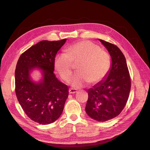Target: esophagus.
<instances>
[{
    "mask_svg": "<svg viewBox=\"0 0 150 150\" xmlns=\"http://www.w3.org/2000/svg\"><path fill=\"white\" fill-rule=\"evenodd\" d=\"M77 92H78V90L76 89L71 88V89L69 90V94H74V93H76Z\"/></svg>",
    "mask_w": 150,
    "mask_h": 150,
    "instance_id": "1",
    "label": "esophagus"
}]
</instances>
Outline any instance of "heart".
Instances as JSON below:
<instances>
[{
    "mask_svg": "<svg viewBox=\"0 0 150 150\" xmlns=\"http://www.w3.org/2000/svg\"><path fill=\"white\" fill-rule=\"evenodd\" d=\"M66 53L57 54L54 59V68L61 79L70 81L73 64H77V74L72 81L75 88L90 83L97 84L106 78L111 68L110 54L89 40H82L68 46Z\"/></svg>",
    "mask_w": 150,
    "mask_h": 150,
    "instance_id": "heart-1",
    "label": "heart"
}]
</instances>
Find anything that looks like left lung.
<instances>
[{"label":"left lung","instance_id":"1","mask_svg":"<svg viewBox=\"0 0 150 150\" xmlns=\"http://www.w3.org/2000/svg\"><path fill=\"white\" fill-rule=\"evenodd\" d=\"M99 40L110 54L112 66L107 78L88 90L85 110L93 119L106 121L118 116L128 101L131 78L126 59L116 45Z\"/></svg>","mask_w":150,"mask_h":150}]
</instances>
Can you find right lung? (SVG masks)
I'll use <instances>...</instances> for the list:
<instances>
[{"label": "right lung", "instance_id": "1", "mask_svg": "<svg viewBox=\"0 0 150 150\" xmlns=\"http://www.w3.org/2000/svg\"><path fill=\"white\" fill-rule=\"evenodd\" d=\"M66 39L42 40L26 50L17 61L15 71V91L22 108L30 120L48 125L61 115L69 95L68 86L54 73V59ZM35 67L41 69L43 79L39 83L30 80L29 72Z\"/></svg>", "mask_w": 150, "mask_h": 150}]
</instances>
